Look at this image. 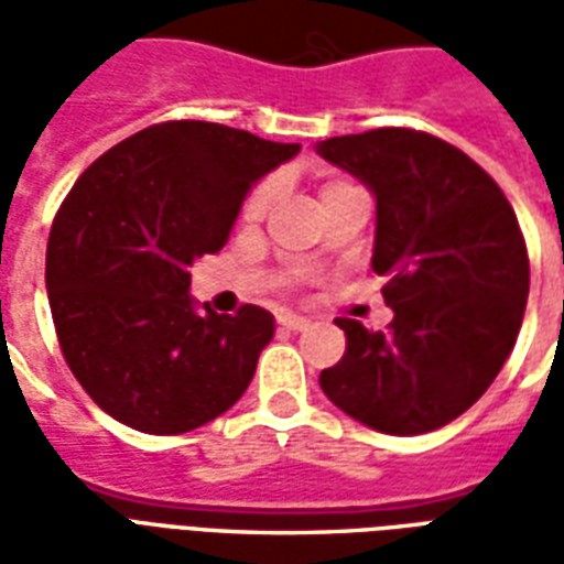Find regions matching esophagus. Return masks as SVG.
Here are the masks:
<instances>
[{
  "mask_svg": "<svg viewBox=\"0 0 564 564\" xmlns=\"http://www.w3.org/2000/svg\"><path fill=\"white\" fill-rule=\"evenodd\" d=\"M278 326L290 332H302L307 329V319L299 317V314H278Z\"/></svg>",
  "mask_w": 564,
  "mask_h": 564,
  "instance_id": "esophagus-1",
  "label": "esophagus"
}]
</instances>
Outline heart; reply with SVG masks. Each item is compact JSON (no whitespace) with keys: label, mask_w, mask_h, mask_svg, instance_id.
Returning <instances> with one entry per match:
<instances>
[{"label":"heart","mask_w":564,"mask_h":564,"mask_svg":"<svg viewBox=\"0 0 564 564\" xmlns=\"http://www.w3.org/2000/svg\"><path fill=\"white\" fill-rule=\"evenodd\" d=\"M335 186H344V184L341 181H332V184L323 186V193H326V189H335ZM278 189H281V186H278V181H274V177H269V181H262V184L253 186V189H250V196L245 198L241 217L250 223L262 220V217H265V210L271 208V202L278 198Z\"/></svg>","instance_id":"obj_1"}]
</instances>
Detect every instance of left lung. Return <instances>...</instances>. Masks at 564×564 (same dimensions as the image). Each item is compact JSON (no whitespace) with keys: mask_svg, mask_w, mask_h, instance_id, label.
<instances>
[{"mask_svg":"<svg viewBox=\"0 0 564 564\" xmlns=\"http://www.w3.org/2000/svg\"><path fill=\"white\" fill-rule=\"evenodd\" d=\"M378 198L371 269L387 278L390 332L338 317V366L319 375L335 408L387 435H423L465 414L517 344L529 253L501 186L416 129H371L317 144Z\"/></svg>","mask_w":564,"mask_h":564,"instance_id":"8db88e82","label":"left lung"}]
</instances>
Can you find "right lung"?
Listing matches in <instances>:
<instances>
[{"instance_id":"add662e5","label":"right lung","mask_w":564,"mask_h":564,"mask_svg":"<svg viewBox=\"0 0 564 564\" xmlns=\"http://www.w3.org/2000/svg\"><path fill=\"white\" fill-rule=\"evenodd\" d=\"M299 144L169 120L80 174L47 238L44 283L72 375L117 423L181 435L229 411L274 335L265 307L198 314L189 265L217 253L241 202Z\"/></svg>"}]
</instances>
